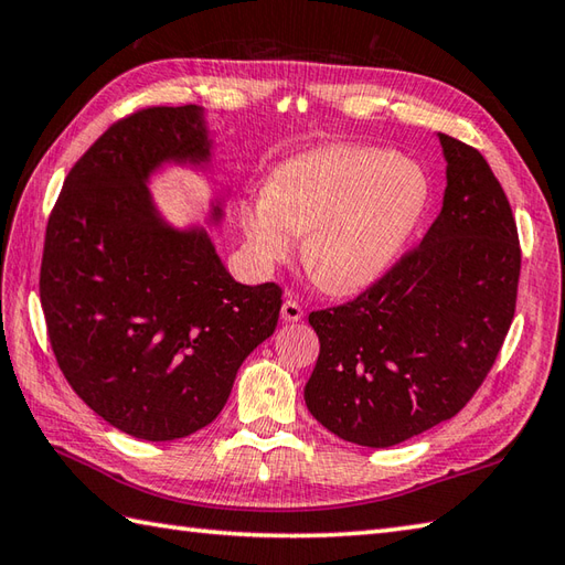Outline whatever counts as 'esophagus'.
Here are the masks:
<instances>
[{"mask_svg":"<svg viewBox=\"0 0 565 565\" xmlns=\"http://www.w3.org/2000/svg\"><path fill=\"white\" fill-rule=\"evenodd\" d=\"M303 318V308L294 298H286L284 306H281V320L284 322H298Z\"/></svg>","mask_w":565,"mask_h":565,"instance_id":"34e87169","label":"esophagus"}]
</instances>
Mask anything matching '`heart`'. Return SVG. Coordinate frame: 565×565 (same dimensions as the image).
Returning <instances> with one entry per match:
<instances>
[{
	"label": "heart",
	"mask_w": 565,
	"mask_h": 565,
	"mask_svg": "<svg viewBox=\"0 0 565 565\" xmlns=\"http://www.w3.org/2000/svg\"><path fill=\"white\" fill-rule=\"evenodd\" d=\"M429 203V179L391 150L330 146L284 162L269 189L237 206L247 252L262 271L294 255L330 291L366 289L401 257Z\"/></svg>",
	"instance_id": "heart-1"
}]
</instances>
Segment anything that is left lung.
<instances>
[{"label": "left lung", "instance_id": "1", "mask_svg": "<svg viewBox=\"0 0 565 565\" xmlns=\"http://www.w3.org/2000/svg\"><path fill=\"white\" fill-rule=\"evenodd\" d=\"M447 189L415 249L354 301L313 310L306 405L344 441L386 449L451 419L481 388L514 318L520 237L476 148L439 134Z\"/></svg>", "mask_w": 565, "mask_h": 565}]
</instances>
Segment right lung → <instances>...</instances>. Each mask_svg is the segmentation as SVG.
<instances>
[{
    "mask_svg": "<svg viewBox=\"0 0 565 565\" xmlns=\"http://www.w3.org/2000/svg\"><path fill=\"white\" fill-rule=\"evenodd\" d=\"M209 160L199 106L140 109L75 162L47 218L41 306L57 366L94 413L138 439L211 425L279 320V286L237 284L203 227L179 231L154 209L158 167ZM221 215L215 203L211 218Z\"/></svg>",
    "mask_w": 565,
    "mask_h": 565,
    "instance_id": "obj_1",
    "label": "right lung"
}]
</instances>
